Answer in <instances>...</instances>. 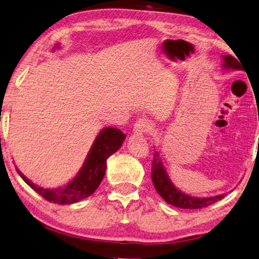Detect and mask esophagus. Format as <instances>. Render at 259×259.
<instances>
[{"label": "esophagus", "mask_w": 259, "mask_h": 259, "mask_svg": "<svg viewBox=\"0 0 259 259\" xmlns=\"http://www.w3.org/2000/svg\"><path fill=\"white\" fill-rule=\"evenodd\" d=\"M150 130H151L150 123L146 120H142V118H139V120L135 123V125H134V133L138 134V135L146 134V133H149Z\"/></svg>", "instance_id": "34e87169"}]
</instances>
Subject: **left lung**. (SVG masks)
<instances>
[{
  "label": "left lung",
  "instance_id": "1",
  "mask_svg": "<svg viewBox=\"0 0 259 259\" xmlns=\"http://www.w3.org/2000/svg\"><path fill=\"white\" fill-rule=\"evenodd\" d=\"M224 63L223 67L226 69H232V70H242L241 62L236 59H234L231 55L223 56ZM152 182L157 190L158 194L165 199V202L173 205V206L180 208H203L207 207L208 205L214 204L218 200L223 199L225 194L213 196V197H204V198H198L190 195H187L179 190L173 182L170 181L168 176L166 168L163 166V162L158 151H155L153 161H152Z\"/></svg>",
  "mask_w": 259,
  "mask_h": 259
}]
</instances>
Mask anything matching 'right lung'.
I'll return each instance as SVG.
<instances>
[{
	"instance_id": "1",
	"label": "right lung",
	"mask_w": 259,
	"mask_h": 259,
	"mask_svg": "<svg viewBox=\"0 0 259 259\" xmlns=\"http://www.w3.org/2000/svg\"><path fill=\"white\" fill-rule=\"evenodd\" d=\"M59 47V46H56ZM125 135L113 126L102 129L86 157L83 167L70 182L56 189H44L30 181L17 169L24 181L51 203L65 205L77 203L91 196L99 187L106 173V161L122 146Z\"/></svg>"
}]
</instances>
